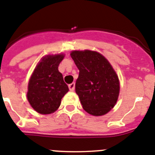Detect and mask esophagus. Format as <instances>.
Masks as SVG:
<instances>
[{"mask_svg": "<svg viewBox=\"0 0 155 155\" xmlns=\"http://www.w3.org/2000/svg\"><path fill=\"white\" fill-rule=\"evenodd\" d=\"M68 87H69V89H70V90L74 91V88H75V83L74 82L71 83V84H69Z\"/></svg>", "mask_w": 155, "mask_h": 155, "instance_id": "1", "label": "esophagus"}]
</instances>
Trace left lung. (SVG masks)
<instances>
[{
  "label": "left lung",
  "mask_w": 155,
  "mask_h": 155,
  "mask_svg": "<svg viewBox=\"0 0 155 155\" xmlns=\"http://www.w3.org/2000/svg\"><path fill=\"white\" fill-rule=\"evenodd\" d=\"M71 55L79 70L75 92L83 109L94 116L109 112L116 104L120 90L111 65L96 51H74Z\"/></svg>",
  "instance_id": "8db88e82"
}]
</instances>
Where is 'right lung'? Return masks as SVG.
Segmentation results:
<instances>
[{
	"label": "right lung",
	"instance_id": "1",
	"mask_svg": "<svg viewBox=\"0 0 155 155\" xmlns=\"http://www.w3.org/2000/svg\"><path fill=\"white\" fill-rule=\"evenodd\" d=\"M64 55H47L34 70L28 84L27 99L33 108L42 114L55 112L69 91L63 74L58 71Z\"/></svg>",
	"mask_w": 155,
	"mask_h": 155
}]
</instances>
